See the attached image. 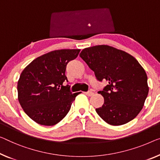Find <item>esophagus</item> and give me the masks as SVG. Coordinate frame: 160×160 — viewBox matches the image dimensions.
<instances>
[{
    "label": "esophagus",
    "mask_w": 160,
    "mask_h": 160,
    "mask_svg": "<svg viewBox=\"0 0 160 160\" xmlns=\"http://www.w3.org/2000/svg\"><path fill=\"white\" fill-rule=\"evenodd\" d=\"M85 94H86L88 96H92V95H93L94 92H92V91H88V92H85Z\"/></svg>",
    "instance_id": "obj_1"
}]
</instances>
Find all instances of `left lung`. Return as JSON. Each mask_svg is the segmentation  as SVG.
<instances>
[{"mask_svg":"<svg viewBox=\"0 0 160 160\" xmlns=\"http://www.w3.org/2000/svg\"><path fill=\"white\" fill-rule=\"evenodd\" d=\"M80 57L98 80L108 82L98 92L104 98L103 106L95 109L100 117L113 126L133 120L142 111L149 92L147 73L137 59L104 44L82 49Z\"/></svg>","mask_w":160,"mask_h":160,"instance_id":"left-lung-1","label":"left lung"}]
</instances>
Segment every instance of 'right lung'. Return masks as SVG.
<instances>
[{
	"instance_id": "right-lung-1",
	"label": "right lung",
	"mask_w": 160,
	"mask_h": 160,
	"mask_svg": "<svg viewBox=\"0 0 160 160\" xmlns=\"http://www.w3.org/2000/svg\"><path fill=\"white\" fill-rule=\"evenodd\" d=\"M80 49H58L34 59L21 72L18 81V100L33 121L53 126L68 114L80 92L72 93L64 86L66 66Z\"/></svg>"
}]
</instances>
